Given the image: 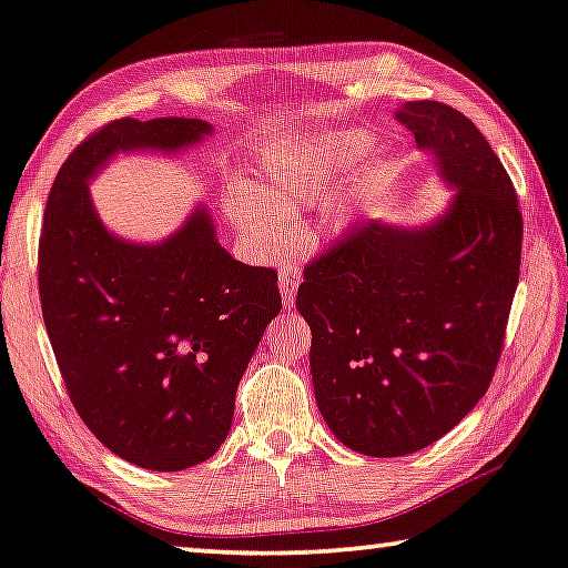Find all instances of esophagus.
Masks as SVG:
<instances>
[{"label": "esophagus", "mask_w": 568, "mask_h": 568, "mask_svg": "<svg viewBox=\"0 0 568 568\" xmlns=\"http://www.w3.org/2000/svg\"><path fill=\"white\" fill-rule=\"evenodd\" d=\"M298 283H301V273L295 270L293 265H281V293H283V303L285 308H293V301H295V291H298Z\"/></svg>", "instance_id": "obj_1"}]
</instances>
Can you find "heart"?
<instances>
[{
	"label": "heart",
	"mask_w": 568,
	"mask_h": 568,
	"mask_svg": "<svg viewBox=\"0 0 568 568\" xmlns=\"http://www.w3.org/2000/svg\"><path fill=\"white\" fill-rule=\"evenodd\" d=\"M375 150V134L342 130L293 152L267 158V196L240 191L226 201V214L240 234L260 250H275L291 240V216L326 203L338 191L342 175L354 171ZM346 219V216H344Z\"/></svg>",
	"instance_id": "obj_1"
}]
</instances>
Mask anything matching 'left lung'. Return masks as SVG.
I'll return each mask as SVG.
<instances>
[{
  "label": "left lung",
  "instance_id": "left-lung-1",
  "mask_svg": "<svg viewBox=\"0 0 568 568\" xmlns=\"http://www.w3.org/2000/svg\"><path fill=\"white\" fill-rule=\"evenodd\" d=\"M395 120L452 203L420 226L369 219L303 270L295 298L321 416L365 456L420 452L479 403L520 275L518 196L474 122L442 101H408Z\"/></svg>",
  "mask_w": 568,
  "mask_h": 568
}]
</instances>
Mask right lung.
I'll return each instance as SVG.
<instances>
[{"label": "right lung", "mask_w": 568, "mask_h": 568, "mask_svg": "<svg viewBox=\"0 0 568 568\" xmlns=\"http://www.w3.org/2000/svg\"><path fill=\"white\" fill-rule=\"evenodd\" d=\"M211 124L183 116L114 120L75 148L50 189L40 232L42 318L68 397L109 452L152 471L211 459L270 321L277 273L234 260L199 203L155 244L101 222L89 181L116 152L199 145Z\"/></svg>", "instance_id": "add662e5"}]
</instances>
